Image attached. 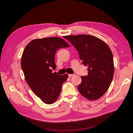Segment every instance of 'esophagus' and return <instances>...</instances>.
Returning a JSON list of instances; mask_svg holds the SVG:
<instances>
[{
    "instance_id": "1",
    "label": "esophagus",
    "mask_w": 133,
    "mask_h": 133,
    "mask_svg": "<svg viewBox=\"0 0 133 133\" xmlns=\"http://www.w3.org/2000/svg\"><path fill=\"white\" fill-rule=\"evenodd\" d=\"M74 74H68V76H69V77H72V76H74Z\"/></svg>"
}]
</instances>
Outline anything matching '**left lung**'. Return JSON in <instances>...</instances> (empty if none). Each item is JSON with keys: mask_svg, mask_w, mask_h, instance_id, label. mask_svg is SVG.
Here are the masks:
<instances>
[{"mask_svg": "<svg viewBox=\"0 0 133 133\" xmlns=\"http://www.w3.org/2000/svg\"><path fill=\"white\" fill-rule=\"evenodd\" d=\"M77 50L82 64L88 66V75L81 76L80 93L89 100H97L108 89L112 81L114 66L109 47L91 35L80 34L64 37Z\"/></svg>", "mask_w": 133, "mask_h": 133, "instance_id": "8db88e82", "label": "left lung"}]
</instances>
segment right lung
<instances>
[{
    "label": "right lung",
    "mask_w": 133,
    "mask_h": 133,
    "mask_svg": "<svg viewBox=\"0 0 133 133\" xmlns=\"http://www.w3.org/2000/svg\"><path fill=\"white\" fill-rule=\"evenodd\" d=\"M59 37H48L32 40L25 47L21 60V67L28 85L45 103L52 104L60 94L62 85L68 74L52 73L56 65L55 52L62 47H69Z\"/></svg>",
    "instance_id": "obj_1"
}]
</instances>
